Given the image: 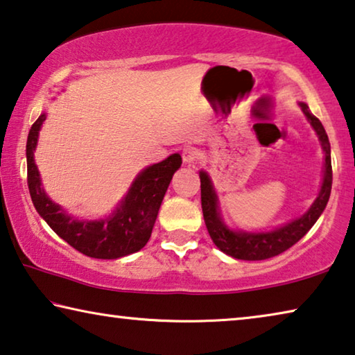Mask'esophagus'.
Returning <instances> with one entry per match:
<instances>
[{
  "label": "esophagus",
  "mask_w": 355,
  "mask_h": 355,
  "mask_svg": "<svg viewBox=\"0 0 355 355\" xmlns=\"http://www.w3.org/2000/svg\"><path fill=\"white\" fill-rule=\"evenodd\" d=\"M182 157H183L184 164H194L196 159H198V150H196V148L191 145L184 146L182 151Z\"/></svg>",
  "instance_id": "1"
}]
</instances>
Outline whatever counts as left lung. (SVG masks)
Segmentation results:
<instances>
[{
	"label": "left lung",
	"instance_id": "left-lung-1",
	"mask_svg": "<svg viewBox=\"0 0 355 355\" xmlns=\"http://www.w3.org/2000/svg\"><path fill=\"white\" fill-rule=\"evenodd\" d=\"M301 110L306 118L314 127L317 137H319L322 150L325 153V168H324V182H322L320 193L311 205V209L303 216L296 218L290 223L280 226V228L269 232H245V231H232L223 223L218 210V198L210 182V177L205 172H199L200 178V202H202L204 221L207 231L214 241V244L225 252L226 255L237 260H266L280 253L288 250L295 245L306 232L313 228L317 218L325 210L331 193V157H330V141L324 125L315 116L311 113L308 105L300 103Z\"/></svg>",
	"mask_w": 355,
	"mask_h": 355
}]
</instances>
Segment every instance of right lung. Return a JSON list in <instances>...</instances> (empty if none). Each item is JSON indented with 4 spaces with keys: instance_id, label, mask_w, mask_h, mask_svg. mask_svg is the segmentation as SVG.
Here are the masks:
<instances>
[{
    "instance_id": "right-lung-1",
    "label": "right lung",
    "mask_w": 355,
    "mask_h": 355,
    "mask_svg": "<svg viewBox=\"0 0 355 355\" xmlns=\"http://www.w3.org/2000/svg\"><path fill=\"white\" fill-rule=\"evenodd\" d=\"M46 114L31 125L26 139V182L31 200L38 214L54 232L73 248L91 258L114 260L139 252L151 237L157 211L172 175L182 166V156L172 155L162 162L153 164L137 175L125 198L114 214L105 220H76L65 214L60 205L47 198L41 187L33 151Z\"/></svg>"
}]
</instances>
